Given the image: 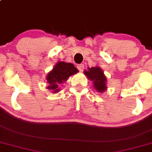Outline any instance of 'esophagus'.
I'll list each match as a JSON object with an SVG mask.
<instances>
[{
  "mask_svg": "<svg viewBox=\"0 0 152 152\" xmlns=\"http://www.w3.org/2000/svg\"><path fill=\"white\" fill-rule=\"evenodd\" d=\"M77 69L80 70V72H83V69H84V66L83 64L78 65V66H77Z\"/></svg>",
  "mask_w": 152,
  "mask_h": 152,
  "instance_id": "esophagus-1",
  "label": "esophagus"
}]
</instances>
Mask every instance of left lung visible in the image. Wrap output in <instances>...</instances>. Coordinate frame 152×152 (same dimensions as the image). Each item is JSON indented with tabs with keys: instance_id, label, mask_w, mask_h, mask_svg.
<instances>
[{
	"instance_id": "left-lung-1",
	"label": "left lung",
	"mask_w": 152,
	"mask_h": 152,
	"mask_svg": "<svg viewBox=\"0 0 152 152\" xmlns=\"http://www.w3.org/2000/svg\"><path fill=\"white\" fill-rule=\"evenodd\" d=\"M84 74L87 76V78L93 81L94 86L96 91L99 93H104L107 87V78L104 75L103 70L99 67H91L88 68V70L84 71Z\"/></svg>"
}]
</instances>
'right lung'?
Segmentation results:
<instances>
[{"label": "right lung", "mask_w": 152, "mask_h": 152, "mask_svg": "<svg viewBox=\"0 0 152 152\" xmlns=\"http://www.w3.org/2000/svg\"><path fill=\"white\" fill-rule=\"evenodd\" d=\"M79 70L72 63H66L65 62H58L54 66L52 71L48 72L46 76L48 83V89L52 90L54 94L59 91L58 85L66 82L70 76L77 73Z\"/></svg>", "instance_id": "1"}]
</instances>
